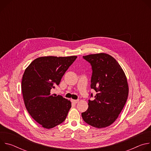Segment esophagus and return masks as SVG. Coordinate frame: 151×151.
<instances>
[{
	"instance_id": "obj_1",
	"label": "esophagus",
	"mask_w": 151,
	"mask_h": 151,
	"mask_svg": "<svg viewBox=\"0 0 151 151\" xmlns=\"http://www.w3.org/2000/svg\"><path fill=\"white\" fill-rule=\"evenodd\" d=\"M71 101H72L73 103H74V104H76V103L79 101V100H73V99H72V100H71Z\"/></svg>"
}]
</instances>
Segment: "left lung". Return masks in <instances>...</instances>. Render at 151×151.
I'll return each instance as SVG.
<instances>
[{"instance_id":"obj_1","label":"left lung","mask_w":151,"mask_h":151,"mask_svg":"<svg viewBox=\"0 0 151 151\" xmlns=\"http://www.w3.org/2000/svg\"><path fill=\"white\" fill-rule=\"evenodd\" d=\"M91 66V88L96 92L88 108L81 114L83 121L98 128L108 127L118 117L127 101V78L117 61L104 53L83 56ZM93 97V93L90 94Z\"/></svg>"}]
</instances>
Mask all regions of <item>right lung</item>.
Segmentation results:
<instances>
[{
    "instance_id": "add662e5",
    "label": "right lung",
    "mask_w": 151,
    "mask_h": 151,
    "mask_svg": "<svg viewBox=\"0 0 151 151\" xmlns=\"http://www.w3.org/2000/svg\"><path fill=\"white\" fill-rule=\"evenodd\" d=\"M76 56L41 57L33 60L23 76L21 90L30 116L45 128H52L66 119L71 102L51 90L76 59Z\"/></svg>"
}]
</instances>
